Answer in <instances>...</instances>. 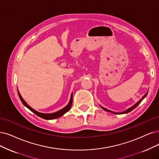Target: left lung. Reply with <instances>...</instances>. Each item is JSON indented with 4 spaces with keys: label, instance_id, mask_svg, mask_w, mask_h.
I'll return each mask as SVG.
<instances>
[{
    "label": "left lung",
    "instance_id": "1",
    "mask_svg": "<svg viewBox=\"0 0 159 159\" xmlns=\"http://www.w3.org/2000/svg\"><path fill=\"white\" fill-rule=\"evenodd\" d=\"M148 92H147V93H145V94L142 98V99H140L136 103H135L134 105H132V107H130V108H128V109H126V111H123V112H113V111H110V110H109V109H106V108H104L103 107H102V106H101L100 105V107H102V109H103V110H105V111H108V112H111V113H113V114H119V115H120V114H125V113H129V112H130L131 111H132L133 109H134L135 108H136L138 105L142 102V100L143 99L147 96V95H148Z\"/></svg>",
    "mask_w": 159,
    "mask_h": 159
}]
</instances>
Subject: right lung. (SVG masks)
Listing matches in <instances>:
<instances>
[{"label": "right lung", "instance_id": "obj_1", "mask_svg": "<svg viewBox=\"0 0 159 159\" xmlns=\"http://www.w3.org/2000/svg\"><path fill=\"white\" fill-rule=\"evenodd\" d=\"M17 92H18V95H19V97L20 98V100L21 101L22 103L25 105V106L28 108L29 110L31 111L33 113H34V114H36L37 116H40V118H43L44 119H46V120H52V119H57V118H59V117H60L61 116H63L65 113H67L68 111H69V109H70V107H71V105H72V103H73V93H71V96H70V100H69V103L66 105V107H65L64 108L61 109V110L57 111V112H55V113H40V112H38V111H37L36 110L33 109L32 107H31L29 105L25 102V101L23 99L21 96V94L20 93L19 91L17 90Z\"/></svg>", "mask_w": 159, "mask_h": 159}]
</instances>
